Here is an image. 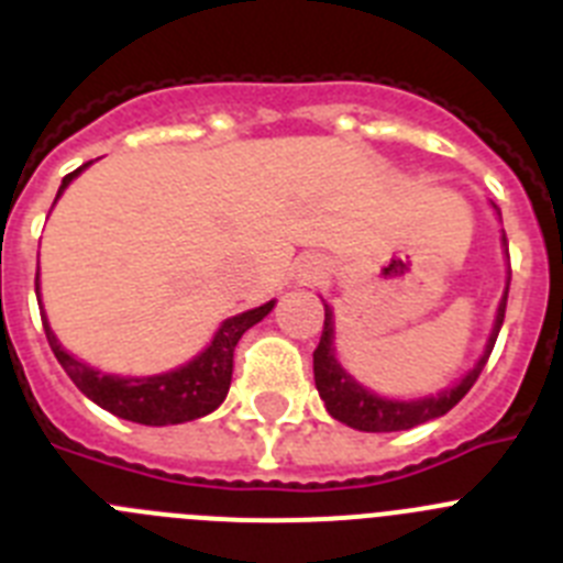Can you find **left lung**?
<instances>
[{
  "mask_svg": "<svg viewBox=\"0 0 563 563\" xmlns=\"http://www.w3.org/2000/svg\"><path fill=\"white\" fill-rule=\"evenodd\" d=\"M507 242V236H505ZM507 290H510V282H507ZM505 307H507V292L501 298L499 312H496V324L490 332V341L485 346V355L479 357L474 369L467 372L456 386H451L449 391H442L437 397H422V400H386V397H377L372 391H366L361 383L352 380L346 372L341 369V363L332 355V312L324 307V330H321V341H318L316 352H312V372H316V389L324 400L327 411H330L335 420L346 422L357 431H406L415 429L420 422H429L434 417L449 415L456 402L471 391V386L476 383V377L485 369L487 357L494 352L496 335H499L501 324H505Z\"/></svg>",
  "mask_w": 563,
  "mask_h": 563,
  "instance_id": "1",
  "label": "left lung"
}]
</instances>
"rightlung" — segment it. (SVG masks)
<instances>
[{"instance_id": "1", "label": "right lung", "mask_w": 563, "mask_h": 563, "mask_svg": "<svg viewBox=\"0 0 563 563\" xmlns=\"http://www.w3.org/2000/svg\"><path fill=\"white\" fill-rule=\"evenodd\" d=\"M84 166H89V163H84ZM81 168L64 177L56 200ZM271 310L273 301H267L256 310L228 318L202 355H197L180 369L154 377H118L89 369L87 363L62 350V343L49 332L47 321H44V332H47L49 350L58 357L69 380L76 383L78 389L89 400L98 402L101 409L112 411L114 417H123V420L141 422V426H174V422H188L211 415L225 400L228 389H231L233 350H236L239 338L245 335L253 324H258Z\"/></svg>"}]
</instances>
